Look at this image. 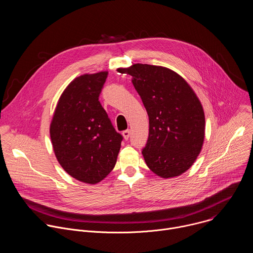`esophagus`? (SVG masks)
Wrapping results in <instances>:
<instances>
[{
    "instance_id": "34e87169",
    "label": "esophagus",
    "mask_w": 253,
    "mask_h": 253,
    "mask_svg": "<svg viewBox=\"0 0 253 253\" xmlns=\"http://www.w3.org/2000/svg\"><path fill=\"white\" fill-rule=\"evenodd\" d=\"M122 135H123V137H124L125 140H128L129 137H130V130H125V131H123V132H122Z\"/></svg>"
}]
</instances>
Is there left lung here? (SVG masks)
I'll return each mask as SVG.
<instances>
[{
	"instance_id": "obj_1",
	"label": "left lung",
	"mask_w": 253,
	"mask_h": 253,
	"mask_svg": "<svg viewBox=\"0 0 253 253\" xmlns=\"http://www.w3.org/2000/svg\"><path fill=\"white\" fill-rule=\"evenodd\" d=\"M123 72L132 76L149 117L144 160L162 178L181 175L192 166L204 141L205 117L198 97L168 68L134 64Z\"/></svg>"
}]
</instances>
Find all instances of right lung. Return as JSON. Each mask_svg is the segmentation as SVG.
<instances>
[{
    "label": "right lung",
    "mask_w": 253,
    "mask_h": 253,
    "mask_svg": "<svg viewBox=\"0 0 253 253\" xmlns=\"http://www.w3.org/2000/svg\"><path fill=\"white\" fill-rule=\"evenodd\" d=\"M107 76L104 71L72 81L50 125L58 162L69 175L89 184L100 182L113 170L123 140L99 101Z\"/></svg>",
    "instance_id": "1"
}]
</instances>
